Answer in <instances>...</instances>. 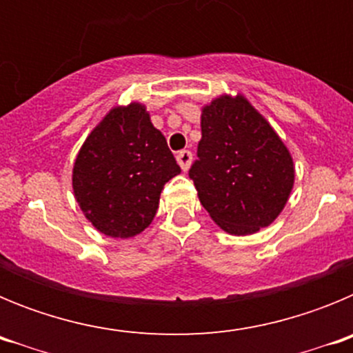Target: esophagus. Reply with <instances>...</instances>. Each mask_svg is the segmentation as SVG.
I'll return each mask as SVG.
<instances>
[{
  "instance_id": "obj_1",
  "label": "esophagus",
  "mask_w": 353,
  "mask_h": 353,
  "mask_svg": "<svg viewBox=\"0 0 353 353\" xmlns=\"http://www.w3.org/2000/svg\"><path fill=\"white\" fill-rule=\"evenodd\" d=\"M176 161H179L180 168H182L183 171H187L192 162V154L189 152V150H182V152H179V154H176Z\"/></svg>"
}]
</instances>
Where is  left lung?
<instances>
[{
	"instance_id": "left-lung-1",
	"label": "left lung",
	"mask_w": 353,
	"mask_h": 353,
	"mask_svg": "<svg viewBox=\"0 0 353 353\" xmlns=\"http://www.w3.org/2000/svg\"><path fill=\"white\" fill-rule=\"evenodd\" d=\"M189 176L212 221L230 235L244 236L270 226L281 214L295 166L272 125L236 93L201 109L198 161Z\"/></svg>"
}]
</instances>
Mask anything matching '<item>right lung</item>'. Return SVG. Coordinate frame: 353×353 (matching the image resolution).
<instances>
[{
    "label": "right lung",
    "instance_id": "add662e5",
    "mask_svg": "<svg viewBox=\"0 0 353 353\" xmlns=\"http://www.w3.org/2000/svg\"><path fill=\"white\" fill-rule=\"evenodd\" d=\"M180 173L141 102L114 105L88 134L72 170L84 217L101 233L130 239L154 221L164 183Z\"/></svg>",
    "mask_w": 353,
    "mask_h": 353
}]
</instances>
